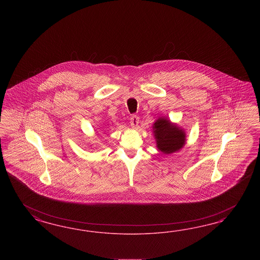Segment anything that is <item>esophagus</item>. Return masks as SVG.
Instances as JSON below:
<instances>
[{
    "instance_id": "esophagus-1",
    "label": "esophagus",
    "mask_w": 260,
    "mask_h": 260,
    "mask_svg": "<svg viewBox=\"0 0 260 260\" xmlns=\"http://www.w3.org/2000/svg\"><path fill=\"white\" fill-rule=\"evenodd\" d=\"M129 123H131V126L134 128H136L138 126V123H139V117L137 115H132L131 119H129Z\"/></svg>"
}]
</instances>
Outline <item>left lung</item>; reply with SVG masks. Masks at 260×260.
Here are the masks:
<instances>
[{
  "mask_svg": "<svg viewBox=\"0 0 260 260\" xmlns=\"http://www.w3.org/2000/svg\"><path fill=\"white\" fill-rule=\"evenodd\" d=\"M157 148L165 154L179 150L185 145V133L167 119L160 118L153 125Z\"/></svg>",
  "mask_w": 260,
  "mask_h": 260,
  "instance_id": "left-lung-1",
  "label": "left lung"
}]
</instances>
